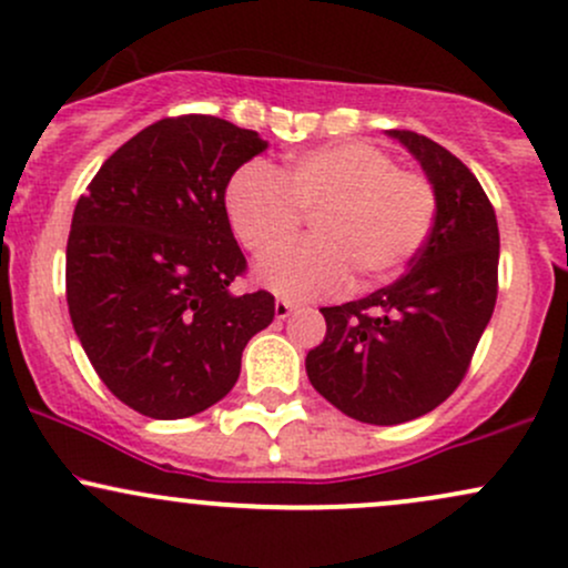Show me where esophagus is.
Segmentation results:
<instances>
[{
    "instance_id": "1",
    "label": "esophagus",
    "mask_w": 568,
    "mask_h": 568,
    "mask_svg": "<svg viewBox=\"0 0 568 568\" xmlns=\"http://www.w3.org/2000/svg\"><path fill=\"white\" fill-rule=\"evenodd\" d=\"M293 310H296V304H293V302H285V298H277V302H275V317H277V321H285V317H291Z\"/></svg>"
}]
</instances>
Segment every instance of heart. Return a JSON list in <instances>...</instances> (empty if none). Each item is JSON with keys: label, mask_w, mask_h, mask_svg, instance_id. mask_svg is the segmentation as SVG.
<instances>
[{"label": "heart", "mask_w": 568, "mask_h": 568, "mask_svg": "<svg viewBox=\"0 0 568 568\" xmlns=\"http://www.w3.org/2000/svg\"><path fill=\"white\" fill-rule=\"evenodd\" d=\"M232 232L253 256L296 237L310 219L312 240L258 264V283L285 298H325L387 283L425 247L438 219V192L425 173L403 171L366 141L296 154L283 173L247 162L224 192Z\"/></svg>", "instance_id": "1"}]
</instances>
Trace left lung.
Here are the masks:
<instances>
[{
	"label": "left lung",
	"mask_w": 568,
	"mask_h": 568,
	"mask_svg": "<svg viewBox=\"0 0 568 568\" xmlns=\"http://www.w3.org/2000/svg\"><path fill=\"white\" fill-rule=\"evenodd\" d=\"M438 192L433 234L387 288L323 306L325 338L306 355L312 387L366 425L438 408L465 379L497 304L499 226L470 168L414 130H387Z\"/></svg>",
	"instance_id": "left-lung-1"
}]
</instances>
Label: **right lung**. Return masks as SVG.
<instances>
[{"mask_svg":"<svg viewBox=\"0 0 568 568\" xmlns=\"http://www.w3.org/2000/svg\"><path fill=\"white\" fill-rule=\"evenodd\" d=\"M266 141L211 114L165 116L101 165L71 219L67 302L84 355L125 406L184 419L234 387L270 291L232 293L247 262L224 192Z\"/></svg>","mask_w":568,"mask_h":568,"instance_id":"right-lung-1","label":"right lung"}]
</instances>
